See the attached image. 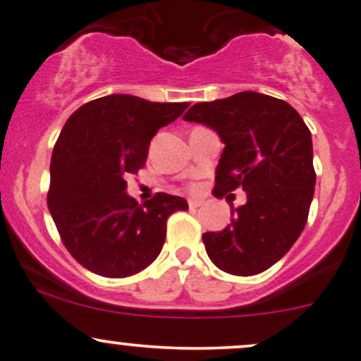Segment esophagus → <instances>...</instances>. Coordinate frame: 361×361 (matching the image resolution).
Wrapping results in <instances>:
<instances>
[{"mask_svg": "<svg viewBox=\"0 0 361 361\" xmlns=\"http://www.w3.org/2000/svg\"><path fill=\"white\" fill-rule=\"evenodd\" d=\"M200 206H202V200L188 199V207H190V209H197V207H200Z\"/></svg>", "mask_w": 361, "mask_h": 361, "instance_id": "1", "label": "esophagus"}]
</instances>
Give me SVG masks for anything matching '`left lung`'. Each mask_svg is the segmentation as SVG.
<instances>
[{
	"label": "left lung",
	"mask_w": 361,
	"mask_h": 361,
	"mask_svg": "<svg viewBox=\"0 0 361 361\" xmlns=\"http://www.w3.org/2000/svg\"><path fill=\"white\" fill-rule=\"evenodd\" d=\"M218 133L225 149L214 197L247 193L221 231L202 235L209 259L238 276L257 275L282 259L305 230L317 174L305 121L287 102L256 91L200 102L183 116Z\"/></svg>",
	"instance_id": "left-lung-1"
}]
</instances>
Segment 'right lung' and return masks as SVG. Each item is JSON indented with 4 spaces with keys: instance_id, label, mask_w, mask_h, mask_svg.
Listing matches in <instances>:
<instances>
[{
    "instance_id": "1",
    "label": "right lung",
    "mask_w": 361,
    "mask_h": 361,
    "mask_svg": "<svg viewBox=\"0 0 361 361\" xmlns=\"http://www.w3.org/2000/svg\"><path fill=\"white\" fill-rule=\"evenodd\" d=\"M188 105L107 94L67 119L51 154L48 209L63 245L86 270L123 279L161 254L166 221L188 202L157 193L142 206L128 195L126 178L145 164L155 133Z\"/></svg>"
}]
</instances>
